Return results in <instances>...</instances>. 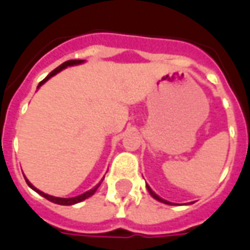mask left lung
<instances>
[{
  "mask_svg": "<svg viewBox=\"0 0 250 250\" xmlns=\"http://www.w3.org/2000/svg\"><path fill=\"white\" fill-rule=\"evenodd\" d=\"M146 188H147V190H148V193L151 194L152 197H154V198L157 199V201H159V202H163V204H167V205H175V204H171V202H168V201H166V199L161 198L159 195H157V194H155V193H154V191H152V190H151V188H150V186H148V185H146Z\"/></svg>",
  "mask_w": 250,
  "mask_h": 250,
  "instance_id": "left-lung-1",
  "label": "left lung"
}]
</instances>
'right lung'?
Here are the masks:
<instances>
[{
    "label": "right lung",
    "mask_w": 250,
    "mask_h": 250,
    "mask_svg": "<svg viewBox=\"0 0 250 250\" xmlns=\"http://www.w3.org/2000/svg\"><path fill=\"white\" fill-rule=\"evenodd\" d=\"M83 60H68V62H62V65L60 66H57L56 69H53V71L48 75V76L42 80V82H40V84H39V87L37 88H40L44 83L48 80V79H51L52 76H55L56 73H59L60 71H62L64 68H66V66H69V65H76V64H82ZM26 181V184H28V186H29L30 188H33L35 191H37V193L40 194V195H42L44 198H46L48 201H51V202H55V204H59V205H75V204H79V202H82V201H84V199H87L89 198L91 195H93L95 194V191L98 190V188L100 186V184L96 185L95 188H91V190H88V191H85L84 194H80V195H77V197H73V198H59V197H53V195H49V194H45V193H42V191H40L39 188H36L33 185L30 184L29 181L28 179H25Z\"/></svg>",
    "instance_id": "1"
}]
</instances>
